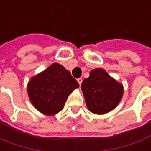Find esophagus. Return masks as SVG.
Masks as SVG:
<instances>
[{
  "label": "esophagus",
  "mask_w": 151,
  "mask_h": 151,
  "mask_svg": "<svg viewBox=\"0 0 151 151\" xmlns=\"http://www.w3.org/2000/svg\"><path fill=\"white\" fill-rule=\"evenodd\" d=\"M82 81H83V80H82L81 78H79V79H77V81H78V83H79V84H80V86H81V85Z\"/></svg>",
  "instance_id": "obj_1"
}]
</instances>
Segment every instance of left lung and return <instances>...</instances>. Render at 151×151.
Listing matches in <instances>:
<instances>
[{"label": "left lung", "instance_id": "1", "mask_svg": "<svg viewBox=\"0 0 151 151\" xmlns=\"http://www.w3.org/2000/svg\"><path fill=\"white\" fill-rule=\"evenodd\" d=\"M81 89L87 108L96 114L107 113L115 109L123 94L122 85L101 68L90 71L89 77L82 82Z\"/></svg>", "mask_w": 151, "mask_h": 151}]
</instances>
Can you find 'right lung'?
Returning <instances> with one entry per match:
<instances>
[{
  "label": "right lung",
  "mask_w": 151,
  "mask_h": 151,
  "mask_svg": "<svg viewBox=\"0 0 151 151\" xmlns=\"http://www.w3.org/2000/svg\"><path fill=\"white\" fill-rule=\"evenodd\" d=\"M79 83L70 71L58 63L32 78L28 93L34 106L46 115L59 113L70 93L79 87Z\"/></svg>",
  "instance_id": "add662e5"
}]
</instances>
